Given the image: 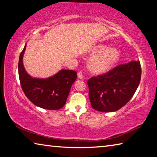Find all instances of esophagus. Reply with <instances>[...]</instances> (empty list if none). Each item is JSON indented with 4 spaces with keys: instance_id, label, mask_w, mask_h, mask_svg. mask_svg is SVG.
Returning a JSON list of instances; mask_svg holds the SVG:
<instances>
[{
    "instance_id": "esophagus-1",
    "label": "esophagus",
    "mask_w": 157,
    "mask_h": 157,
    "mask_svg": "<svg viewBox=\"0 0 157 157\" xmlns=\"http://www.w3.org/2000/svg\"><path fill=\"white\" fill-rule=\"evenodd\" d=\"M78 77L79 79H82V78H83V74H82V72H79L78 73Z\"/></svg>"
}]
</instances>
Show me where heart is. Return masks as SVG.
Returning a JSON list of instances; mask_svg holds the SVG:
<instances>
[{
	"instance_id": "1",
	"label": "heart",
	"mask_w": 157,
	"mask_h": 157,
	"mask_svg": "<svg viewBox=\"0 0 157 157\" xmlns=\"http://www.w3.org/2000/svg\"><path fill=\"white\" fill-rule=\"evenodd\" d=\"M93 57L90 59V70L95 73L108 72L120 58V52L116 48H108L105 45H97L91 50Z\"/></svg>"
}]
</instances>
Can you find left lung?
Here are the masks:
<instances>
[{
	"mask_svg": "<svg viewBox=\"0 0 157 157\" xmlns=\"http://www.w3.org/2000/svg\"><path fill=\"white\" fill-rule=\"evenodd\" d=\"M141 78L139 61L121 64L102 75L90 78L87 84L91 105L102 112H113L133 97Z\"/></svg>",
	"mask_w": 157,
	"mask_h": 157,
	"instance_id": "obj_1",
	"label": "left lung"
}]
</instances>
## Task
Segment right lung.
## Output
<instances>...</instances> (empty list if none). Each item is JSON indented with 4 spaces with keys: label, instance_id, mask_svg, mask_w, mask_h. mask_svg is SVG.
Segmentation results:
<instances>
[{
    "label": "right lung",
    "instance_id": "add662e5",
    "mask_svg": "<svg viewBox=\"0 0 157 157\" xmlns=\"http://www.w3.org/2000/svg\"><path fill=\"white\" fill-rule=\"evenodd\" d=\"M26 44L18 60V76L21 88L29 100L37 107L49 110L59 109L65 105L72 84L77 79V72L59 71L48 78H33L26 72L23 58Z\"/></svg>",
    "mask_w": 157,
    "mask_h": 157
}]
</instances>
